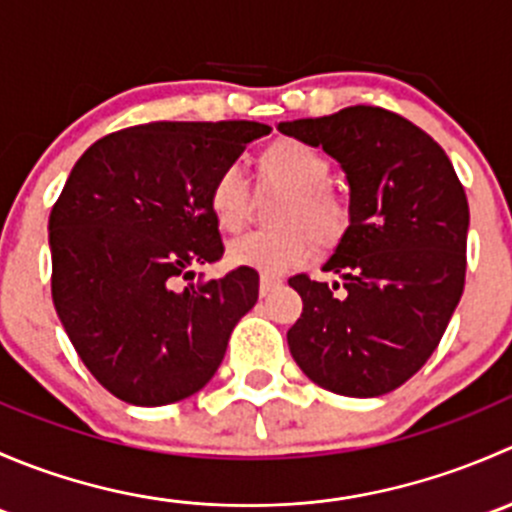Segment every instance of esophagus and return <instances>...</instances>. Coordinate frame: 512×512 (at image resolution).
<instances>
[{
    "mask_svg": "<svg viewBox=\"0 0 512 512\" xmlns=\"http://www.w3.org/2000/svg\"><path fill=\"white\" fill-rule=\"evenodd\" d=\"M280 285H282V280H280V277L262 275V277H260V294H262V297H267V294H270V292H275V289L280 287Z\"/></svg>",
    "mask_w": 512,
    "mask_h": 512,
    "instance_id": "obj_1",
    "label": "esophagus"
}]
</instances>
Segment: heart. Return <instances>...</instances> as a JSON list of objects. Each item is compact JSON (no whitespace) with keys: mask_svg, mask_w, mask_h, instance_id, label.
I'll list each match as a JSON object with an SVG mask.
<instances>
[{"mask_svg":"<svg viewBox=\"0 0 512 512\" xmlns=\"http://www.w3.org/2000/svg\"><path fill=\"white\" fill-rule=\"evenodd\" d=\"M262 188L285 190L277 205L272 232H250L230 242L232 265L250 267L262 275H285L314 255L317 242L334 247L352 225V205L329 185L332 165L327 156L297 138H277L255 158ZM208 208L223 232H240L250 218L252 193L240 170L223 168L208 190Z\"/></svg>","mask_w":512,"mask_h":512,"instance_id":"heart-1","label":"heart"}]
</instances>
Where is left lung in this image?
<instances>
[{"label":"left lung","instance_id":"8db88e82","mask_svg":"<svg viewBox=\"0 0 512 512\" xmlns=\"http://www.w3.org/2000/svg\"><path fill=\"white\" fill-rule=\"evenodd\" d=\"M342 163L352 225L324 272L289 277L302 314L287 332L299 369L356 399L389 394L436 352L466 285L468 200L446 151L399 113L349 106L280 123Z\"/></svg>","mask_w":512,"mask_h":512}]
</instances>
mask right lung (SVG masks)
Listing matches in <instances>:
<instances>
[{"label":"right lung","mask_w":512,"mask_h":512,"mask_svg":"<svg viewBox=\"0 0 512 512\" xmlns=\"http://www.w3.org/2000/svg\"><path fill=\"white\" fill-rule=\"evenodd\" d=\"M270 131L255 121L141 123L76 160L49 215L51 297L86 369L116 399L165 406L193 396L255 307L260 275L250 267L190 280L225 252L210 183Z\"/></svg>","instance_id":"1"}]
</instances>
